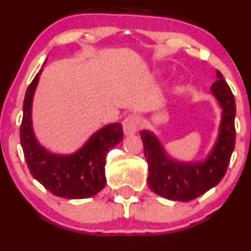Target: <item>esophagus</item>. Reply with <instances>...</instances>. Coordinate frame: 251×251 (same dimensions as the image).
Returning <instances> with one entry per match:
<instances>
[{
	"instance_id": "esophagus-1",
	"label": "esophagus",
	"mask_w": 251,
	"mask_h": 251,
	"mask_svg": "<svg viewBox=\"0 0 251 251\" xmlns=\"http://www.w3.org/2000/svg\"><path fill=\"white\" fill-rule=\"evenodd\" d=\"M139 126H140V118L136 115H129L123 120V131L126 135L135 134Z\"/></svg>"
}]
</instances>
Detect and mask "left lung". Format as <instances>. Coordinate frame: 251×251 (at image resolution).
Here are the masks:
<instances>
[{
	"label": "left lung",
	"instance_id": "1",
	"mask_svg": "<svg viewBox=\"0 0 251 251\" xmlns=\"http://www.w3.org/2000/svg\"><path fill=\"white\" fill-rule=\"evenodd\" d=\"M217 78L211 86V91L223 110L222 122L216 145L204 162L173 161L166 155L153 134L146 130L140 133L144 153L149 163V188L166 199L183 202L197 199L217 185L226 175L235 145V102L220 72H217Z\"/></svg>",
	"mask_w": 251,
	"mask_h": 251
}]
</instances>
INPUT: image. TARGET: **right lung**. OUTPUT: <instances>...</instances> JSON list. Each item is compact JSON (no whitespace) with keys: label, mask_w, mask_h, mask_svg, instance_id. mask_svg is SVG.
Listing matches in <instances>:
<instances>
[{"label":"right lung","mask_w":251,"mask_h":251,"mask_svg":"<svg viewBox=\"0 0 251 251\" xmlns=\"http://www.w3.org/2000/svg\"><path fill=\"white\" fill-rule=\"evenodd\" d=\"M39 75L40 73L26 89L21 125V144L29 171L56 197L64 199L94 197L106 184V155L123 139L122 125L115 123L100 129L73 155H52L40 146L31 128V102Z\"/></svg>","instance_id":"right-lung-1"}]
</instances>
